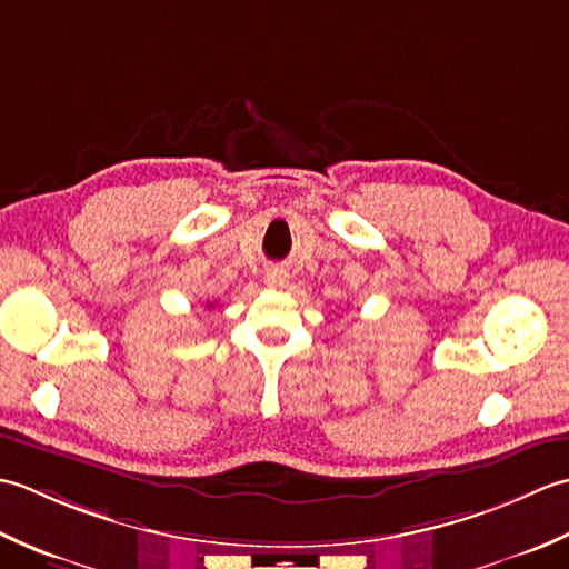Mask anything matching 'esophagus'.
<instances>
[{
    "instance_id": "34e87169",
    "label": "esophagus",
    "mask_w": 569,
    "mask_h": 569,
    "mask_svg": "<svg viewBox=\"0 0 569 569\" xmlns=\"http://www.w3.org/2000/svg\"><path fill=\"white\" fill-rule=\"evenodd\" d=\"M289 280V274L282 270V268H272L268 270V274H264V284L272 287V289H282Z\"/></svg>"
}]
</instances>
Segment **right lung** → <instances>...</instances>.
Listing matches in <instances>:
<instances>
[{
  "label": "right lung",
  "instance_id": "add662e5",
  "mask_svg": "<svg viewBox=\"0 0 569 569\" xmlns=\"http://www.w3.org/2000/svg\"><path fill=\"white\" fill-rule=\"evenodd\" d=\"M211 307H213V305H211Z\"/></svg>",
  "mask_w": 569,
  "mask_h": 569
}]
</instances>
